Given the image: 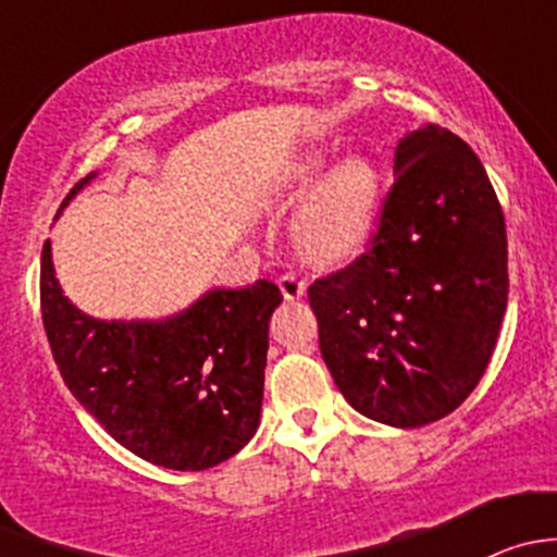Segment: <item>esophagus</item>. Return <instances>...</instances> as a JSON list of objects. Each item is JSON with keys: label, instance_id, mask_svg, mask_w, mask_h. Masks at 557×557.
I'll return each mask as SVG.
<instances>
[{"label": "esophagus", "instance_id": "34e87169", "mask_svg": "<svg viewBox=\"0 0 557 557\" xmlns=\"http://www.w3.org/2000/svg\"><path fill=\"white\" fill-rule=\"evenodd\" d=\"M277 285H280V290H283V296L288 301L301 299V296L307 294V283L299 277V274H294V272H285L283 277L277 280Z\"/></svg>", "mask_w": 557, "mask_h": 557}]
</instances>
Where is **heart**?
<instances>
[{
    "label": "heart",
    "mask_w": 557,
    "mask_h": 557,
    "mask_svg": "<svg viewBox=\"0 0 557 557\" xmlns=\"http://www.w3.org/2000/svg\"><path fill=\"white\" fill-rule=\"evenodd\" d=\"M323 170L310 153L288 174L290 188H305ZM380 205V174L372 161L352 156L325 174L296 215V245L314 261H339L367 245Z\"/></svg>",
    "instance_id": "heart-1"
}]
</instances>
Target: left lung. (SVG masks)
Listing matches in <instances>:
<instances>
[{"mask_svg":"<svg viewBox=\"0 0 557 557\" xmlns=\"http://www.w3.org/2000/svg\"><path fill=\"white\" fill-rule=\"evenodd\" d=\"M369 250L307 290L320 352L361 414L418 429L458 409L507 310V226L474 150L442 126L398 143Z\"/></svg>","mask_w":557,"mask_h":557,"instance_id":"left-lung-1","label":"left lung"}]
</instances>
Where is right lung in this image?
Wrapping results in <instances>:
<instances>
[{
  "label": "right lung",
  "mask_w": 557,
  "mask_h": 557,
  "mask_svg": "<svg viewBox=\"0 0 557 557\" xmlns=\"http://www.w3.org/2000/svg\"><path fill=\"white\" fill-rule=\"evenodd\" d=\"M280 301L277 285L258 280L250 288L210 290L156 323H107L70 305L53 274L50 243L42 247L39 305L61 377L117 445L164 469H210L256 434L269 318Z\"/></svg>",
  "instance_id": "obj_1"
}]
</instances>
